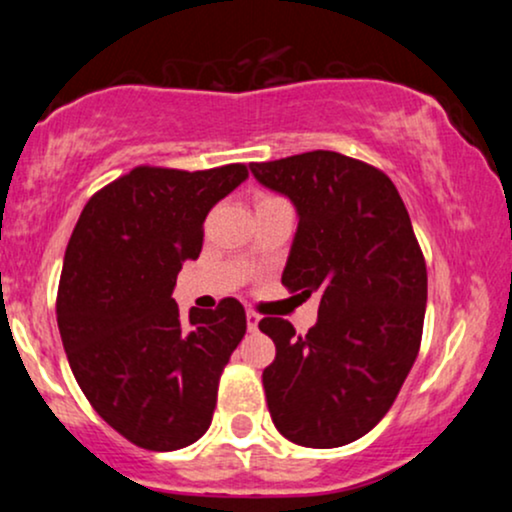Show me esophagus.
Instances as JSON below:
<instances>
[{
  "label": "esophagus",
  "mask_w": 512,
  "mask_h": 512,
  "mask_svg": "<svg viewBox=\"0 0 512 512\" xmlns=\"http://www.w3.org/2000/svg\"><path fill=\"white\" fill-rule=\"evenodd\" d=\"M262 315L257 313V310H248V330L250 332H257V325H260Z\"/></svg>",
  "instance_id": "34e87169"
}]
</instances>
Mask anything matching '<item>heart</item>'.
Segmentation results:
<instances>
[{
    "mask_svg": "<svg viewBox=\"0 0 512 512\" xmlns=\"http://www.w3.org/2000/svg\"><path fill=\"white\" fill-rule=\"evenodd\" d=\"M269 197H274V195H262L260 199H269Z\"/></svg>",
    "mask_w": 512,
    "mask_h": 512,
    "instance_id": "1",
    "label": "heart"
}]
</instances>
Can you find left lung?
<instances>
[{
	"instance_id": "8db88e82",
	"label": "left lung",
	"mask_w": 512,
	"mask_h": 512,
	"mask_svg": "<svg viewBox=\"0 0 512 512\" xmlns=\"http://www.w3.org/2000/svg\"><path fill=\"white\" fill-rule=\"evenodd\" d=\"M250 170L298 209L281 284L320 293L308 334L281 317L260 320L276 344L262 373L269 414L303 448L354 443L395 404L424 334L428 276L409 211L383 170L337 151Z\"/></svg>"
}]
</instances>
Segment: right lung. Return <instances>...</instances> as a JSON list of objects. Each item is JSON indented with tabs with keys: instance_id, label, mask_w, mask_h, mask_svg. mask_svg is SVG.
Listing matches in <instances>:
<instances>
[{
	"instance_id": "right-lung-1",
	"label": "right lung",
	"mask_w": 512,
	"mask_h": 512,
	"mask_svg": "<svg viewBox=\"0 0 512 512\" xmlns=\"http://www.w3.org/2000/svg\"><path fill=\"white\" fill-rule=\"evenodd\" d=\"M245 178V163L137 166L88 199L69 238L57 289L64 351L91 407L137 448L180 450L211 424L245 308L223 298L185 322L173 286L202 252L211 207Z\"/></svg>"
}]
</instances>
